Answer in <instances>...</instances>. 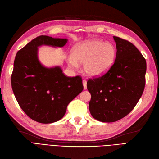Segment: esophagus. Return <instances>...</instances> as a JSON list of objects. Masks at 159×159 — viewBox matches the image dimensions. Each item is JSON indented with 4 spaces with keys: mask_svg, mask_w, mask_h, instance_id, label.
<instances>
[{
    "mask_svg": "<svg viewBox=\"0 0 159 159\" xmlns=\"http://www.w3.org/2000/svg\"><path fill=\"white\" fill-rule=\"evenodd\" d=\"M83 85L84 89L86 90L87 89V80H83Z\"/></svg>",
    "mask_w": 159,
    "mask_h": 159,
    "instance_id": "34e87169",
    "label": "esophagus"
}]
</instances>
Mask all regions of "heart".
Returning <instances> with one entry per match:
<instances>
[{
    "instance_id": "obj_1",
    "label": "heart",
    "mask_w": 159,
    "mask_h": 159,
    "mask_svg": "<svg viewBox=\"0 0 159 159\" xmlns=\"http://www.w3.org/2000/svg\"><path fill=\"white\" fill-rule=\"evenodd\" d=\"M116 57V49L112 43L93 39L76 43L67 63L74 68L78 67V62L83 63L87 75L95 78L105 74L113 66Z\"/></svg>"
}]
</instances>
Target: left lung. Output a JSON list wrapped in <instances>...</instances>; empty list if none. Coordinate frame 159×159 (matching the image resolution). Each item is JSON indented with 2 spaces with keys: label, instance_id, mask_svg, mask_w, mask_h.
I'll list each match as a JSON object with an SVG mask.
<instances>
[{
  "label": "left lung",
  "instance_id": "obj_1",
  "mask_svg": "<svg viewBox=\"0 0 159 159\" xmlns=\"http://www.w3.org/2000/svg\"><path fill=\"white\" fill-rule=\"evenodd\" d=\"M116 57L107 72L89 79L90 113L102 122H114L124 117L136 106L146 84V61L130 42L113 36Z\"/></svg>",
  "mask_w": 159,
  "mask_h": 159
}]
</instances>
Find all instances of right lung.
<instances>
[{
  "instance_id": "obj_1",
  "label": "right lung",
  "mask_w": 159,
  "mask_h": 159,
  "mask_svg": "<svg viewBox=\"0 0 159 159\" xmlns=\"http://www.w3.org/2000/svg\"><path fill=\"white\" fill-rule=\"evenodd\" d=\"M67 40L39 36L16 55L11 75L13 92L24 112L38 122L60 120L68 104L83 89L81 77H67L59 66L45 67L38 59V47L61 48Z\"/></svg>"
}]
</instances>
